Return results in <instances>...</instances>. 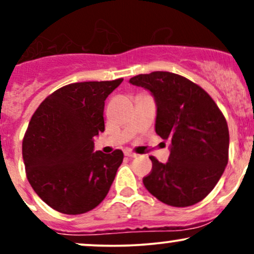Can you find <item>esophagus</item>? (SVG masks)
<instances>
[{
	"label": "esophagus",
	"instance_id": "obj_1",
	"mask_svg": "<svg viewBox=\"0 0 254 254\" xmlns=\"http://www.w3.org/2000/svg\"><path fill=\"white\" fill-rule=\"evenodd\" d=\"M124 155H125V156H127V157H136V156H137V154L132 153V151H125Z\"/></svg>",
	"mask_w": 254,
	"mask_h": 254
}]
</instances>
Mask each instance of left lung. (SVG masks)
I'll return each mask as SVG.
<instances>
[{
	"instance_id": "8db88e82",
	"label": "left lung",
	"mask_w": 254,
	"mask_h": 254,
	"mask_svg": "<svg viewBox=\"0 0 254 254\" xmlns=\"http://www.w3.org/2000/svg\"><path fill=\"white\" fill-rule=\"evenodd\" d=\"M150 90L156 103L155 131L171 141L168 162L150 156L153 168L143 184L167 205L185 208L204 199L228 164L229 131L226 118L202 87L168 71L130 78Z\"/></svg>"
}]
</instances>
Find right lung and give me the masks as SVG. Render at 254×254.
I'll use <instances>...</instances> for the list:
<instances>
[{
    "instance_id": "1",
    "label": "right lung",
    "mask_w": 254,
    "mask_h": 254,
    "mask_svg": "<svg viewBox=\"0 0 254 254\" xmlns=\"http://www.w3.org/2000/svg\"><path fill=\"white\" fill-rule=\"evenodd\" d=\"M122 81L66 84L32 116L22 141L26 176L55 210L84 214L109 193L124 154L94 153V137L105 130V100Z\"/></svg>"
}]
</instances>
